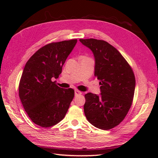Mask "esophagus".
Instances as JSON below:
<instances>
[{"instance_id":"1","label":"esophagus","mask_w":158,"mask_h":158,"mask_svg":"<svg viewBox=\"0 0 158 158\" xmlns=\"http://www.w3.org/2000/svg\"><path fill=\"white\" fill-rule=\"evenodd\" d=\"M81 92H80V91H79V90H75V96H78V95H80V94H81Z\"/></svg>"}]
</instances>
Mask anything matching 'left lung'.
Returning a JSON list of instances; mask_svg holds the SVG:
<instances>
[{"instance_id":"obj_1","label":"left lung","mask_w":158,"mask_h":158,"mask_svg":"<svg viewBox=\"0 0 158 158\" xmlns=\"http://www.w3.org/2000/svg\"><path fill=\"white\" fill-rule=\"evenodd\" d=\"M92 50L94 75L100 80V95H85V115L94 126L110 130L122 122L130 109L135 89V77L129 64L113 46L103 40L79 39Z\"/></svg>"}]
</instances>
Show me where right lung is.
<instances>
[{"label": "right lung", "instance_id": "1", "mask_svg": "<svg viewBox=\"0 0 158 158\" xmlns=\"http://www.w3.org/2000/svg\"><path fill=\"white\" fill-rule=\"evenodd\" d=\"M77 39L51 43L33 54L23 69L19 84V96L23 109L36 125L48 127L65 117L75 95L72 88L56 84L67 57Z\"/></svg>", "mask_w": 158, "mask_h": 158}]
</instances>
